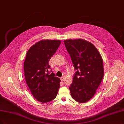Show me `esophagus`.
Masks as SVG:
<instances>
[{"instance_id":"esophagus-1","label":"esophagus","mask_w":124,"mask_h":124,"mask_svg":"<svg viewBox=\"0 0 124 124\" xmlns=\"http://www.w3.org/2000/svg\"><path fill=\"white\" fill-rule=\"evenodd\" d=\"M64 78H64L63 76L62 77V78H61V81H62H62H63V80H64Z\"/></svg>"}]
</instances>
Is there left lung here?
Instances as JSON below:
<instances>
[{
	"instance_id": "8db88e82",
	"label": "left lung",
	"mask_w": 124,
	"mask_h": 124,
	"mask_svg": "<svg viewBox=\"0 0 124 124\" xmlns=\"http://www.w3.org/2000/svg\"><path fill=\"white\" fill-rule=\"evenodd\" d=\"M75 70L69 89L72 98L84 103L90 100L103 79V59L95 46L83 39L63 41Z\"/></svg>"
}]
</instances>
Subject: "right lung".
Instances as JSON below:
<instances>
[{
	"label": "right lung",
	"instance_id": "obj_1",
	"mask_svg": "<svg viewBox=\"0 0 124 124\" xmlns=\"http://www.w3.org/2000/svg\"><path fill=\"white\" fill-rule=\"evenodd\" d=\"M61 43L59 40H42L32 46L27 53L24 62L25 81L33 96L41 103L54 100L60 88V79L51 69L48 70L50 59Z\"/></svg>",
	"mask_w": 124,
	"mask_h": 124
}]
</instances>
